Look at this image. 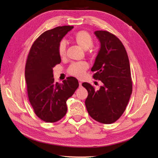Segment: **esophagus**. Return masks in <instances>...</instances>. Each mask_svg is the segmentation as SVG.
Here are the masks:
<instances>
[{
    "mask_svg": "<svg viewBox=\"0 0 158 158\" xmlns=\"http://www.w3.org/2000/svg\"><path fill=\"white\" fill-rule=\"evenodd\" d=\"M79 86H82V83L81 82V81H79Z\"/></svg>",
    "mask_w": 158,
    "mask_h": 158,
    "instance_id": "obj_1",
    "label": "esophagus"
}]
</instances>
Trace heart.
<instances>
[{
	"mask_svg": "<svg viewBox=\"0 0 158 158\" xmlns=\"http://www.w3.org/2000/svg\"><path fill=\"white\" fill-rule=\"evenodd\" d=\"M75 40L81 48L86 50L90 49L94 51L93 44L94 39L92 35L86 31H80L75 35ZM58 51L61 57L65 56L66 52V42L65 40H62L58 44ZM89 68V64L86 62H73L68 68V72L72 75L81 78L84 76L86 69Z\"/></svg>",
	"mask_w": 158,
	"mask_h": 158,
	"instance_id": "b5f03b06",
	"label": "heart"
}]
</instances>
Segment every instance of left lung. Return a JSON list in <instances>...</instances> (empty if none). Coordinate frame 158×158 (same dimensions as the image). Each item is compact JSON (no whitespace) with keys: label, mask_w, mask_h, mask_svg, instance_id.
I'll use <instances>...</instances> for the list:
<instances>
[{"label":"left lung","mask_w":158,"mask_h":158,"mask_svg":"<svg viewBox=\"0 0 158 158\" xmlns=\"http://www.w3.org/2000/svg\"><path fill=\"white\" fill-rule=\"evenodd\" d=\"M100 49L91 68L93 77L102 81L100 90L83 83L88 91L85 106L89 115L103 124H112L124 113L132 93L129 58L121 41L107 31L94 32Z\"/></svg>","instance_id":"1"}]
</instances>
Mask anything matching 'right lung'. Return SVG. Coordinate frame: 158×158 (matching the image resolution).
I'll use <instances>...</instances> for the list:
<instances>
[{
	"label": "right lung",
	"instance_id": "1",
	"mask_svg": "<svg viewBox=\"0 0 158 158\" xmlns=\"http://www.w3.org/2000/svg\"><path fill=\"white\" fill-rule=\"evenodd\" d=\"M73 26L57 27L42 34L34 41L25 65V80L29 102L38 118L53 123L67 112L66 101L78 88L79 82L68 77L55 83L53 70L61 62L58 47Z\"/></svg>",
	"mask_w": 158,
	"mask_h": 158
}]
</instances>
